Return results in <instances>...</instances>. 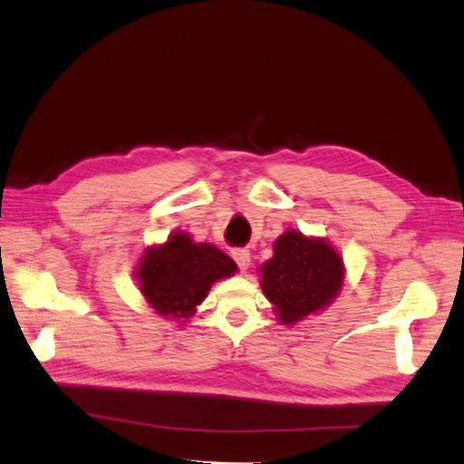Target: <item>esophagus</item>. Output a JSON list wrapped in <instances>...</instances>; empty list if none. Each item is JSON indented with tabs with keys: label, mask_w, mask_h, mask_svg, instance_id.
<instances>
[{
	"label": "esophagus",
	"mask_w": 464,
	"mask_h": 464,
	"mask_svg": "<svg viewBox=\"0 0 464 464\" xmlns=\"http://www.w3.org/2000/svg\"><path fill=\"white\" fill-rule=\"evenodd\" d=\"M233 259L237 261L241 271H247L249 269V263H251V253L247 249H235L233 251Z\"/></svg>",
	"instance_id": "obj_1"
}]
</instances>
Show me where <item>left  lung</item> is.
<instances>
[{"mask_svg": "<svg viewBox=\"0 0 464 464\" xmlns=\"http://www.w3.org/2000/svg\"><path fill=\"white\" fill-rule=\"evenodd\" d=\"M259 273L261 289L279 323L295 324L337 299L344 263L327 239L287 229L273 243V257L261 265Z\"/></svg>", "mask_w": 464, "mask_h": 464, "instance_id": "left-lung-1", "label": "left lung"}]
</instances>
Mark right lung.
Wrapping results in <instances>:
<instances>
[{
	"mask_svg": "<svg viewBox=\"0 0 464 464\" xmlns=\"http://www.w3.org/2000/svg\"><path fill=\"white\" fill-rule=\"evenodd\" d=\"M235 271L237 263L221 249L211 243H195L185 231H173L165 243L145 249L135 279L157 314L185 323L205 301L211 285Z\"/></svg>",
	"mask_w": 464,
	"mask_h": 464,
	"instance_id": "obj_1",
	"label": "right lung"
}]
</instances>
